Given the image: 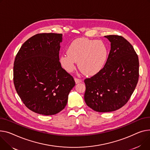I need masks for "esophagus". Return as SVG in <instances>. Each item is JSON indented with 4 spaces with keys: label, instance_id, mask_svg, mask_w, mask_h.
I'll list each match as a JSON object with an SVG mask.
<instances>
[{
    "label": "esophagus",
    "instance_id": "esophagus-1",
    "mask_svg": "<svg viewBox=\"0 0 150 150\" xmlns=\"http://www.w3.org/2000/svg\"><path fill=\"white\" fill-rule=\"evenodd\" d=\"M74 79H75V83H76V84L79 83H81V82L82 81V80H81V79H78V78H75Z\"/></svg>",
    "mask_w": 150,
    "mask_h": 150
}]
</instances>
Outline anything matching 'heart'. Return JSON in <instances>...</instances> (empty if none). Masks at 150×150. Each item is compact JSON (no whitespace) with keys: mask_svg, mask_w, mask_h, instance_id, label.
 I'll return each mask as SVG.
<instances>
[{"mask_svg":"<svg viewBox=\"0 0 150 150\" xmlns=\"http://www.w3.org/2000/svg\"><path fill=\"white\" fill-rule=\"evenodd\" d=\"M108 55L107 46L103 41L79 38L69 45L67 54L60 57V63L67 72H72L78 62V67L84 74L92 76L103 69Z\"/></svg>","mask_w":150,"mask_h":150,"instance_id":"heart-1","label":"heart"}]
</instances>
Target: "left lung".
<instances>
[{
    "label": "left lung",
    "mask_w": 150,
    "mask_h": 150,
    "mask_svg": "<svg viewBox=\"0 0 150 150\" xmlns=\"http://www.w3.org/2000/svg\"><path fill=\"white\" fill-rule=\"evenodd\" d=\"M104 37L111 43L106 63L99 73L84 80V101L98 112H113L123 107L139 79V59L133 46L122 36Z\"/></svg>",
    "instance_id": "left-lung-1"
}]
</instances>
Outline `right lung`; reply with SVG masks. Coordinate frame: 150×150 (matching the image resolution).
Returning <instances> with one entry per match:
<instances>
[{"label": "right lung", "instance_id": "right-lung-1", "mask_svg": "<svg viewBox=\"0 0 150 150\" xmlns=\"http://www.w3.org/2000/svg\"><path fill=\"white\" fill-rule=\"evenodd\" d=\"M61 42L62 34H36L23 44L15 58L13 81L17 93L28 108L40 115L61 112L75 85L59 61Z\"/></svg>", "mask_w": 150, "mask_h": 150}]
</instances>
